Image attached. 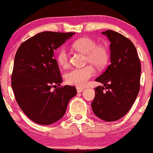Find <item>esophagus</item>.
I'll return each mask as SVG.
<instances>
[{"mask_svg":"<svg viewBox=\"0 0 153 153\" xmlns=\"http://www.w3.org/2000/svg\"><path fill=\"white\" fill-rule=\"evenodd\" d=\"M76 89H77V93H81V92H82L83 91V88H79V87H77Z\"/></svg>","mask_w":153,"mask_h":153,"instance_id":"esophagus-1","label":"esophagus"}]
</instances>
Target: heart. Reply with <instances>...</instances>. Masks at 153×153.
I'll use <instances>...</instances> for the list:
<instances>
[{
    "label": "heart",
    "instance_id": "heart-1",
    "mask_svg": "<svg viewBox=\"0 0 153 153\" xmlns=\"http://www.w3.org/2000/svg\"><path fill=\"white\" fill-rule=\"evenodd\" d=\"M75 50L87 54L86 63H91L98 68H103L109 60V52L103 45H97L92 38L83 37L77 39L72 44ZM56 59L61 66L67 67L70 62L68 50L65 47L59 48ZM95 70L91 65L83 68L71 69L65 74V80L70 85L77 87L85 86L91 77L95 74Z\"/></svg>",
    "mask_w": 153,
    "mask_h": 153
}]
</instances>
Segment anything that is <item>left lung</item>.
Returning <instances> with one entry per match:
<instances>
[{
	"instance_id": "1",
	"label": "left lung",
	"mask_w": 153,
	"mask_h": 153,
	"mask_svg": "<svg viewBox=\"0 0 153 153\" xmlns=\"http://www.w3.org/2000/svg\"><path fill=\"white\" fill-rule=\"evenodd\" d=\"M110 41L111 64L95 79L103 86L95 88L93 111L105 121L119 120L128 113L140 89L141 65L135 46L123 35L102 32Z\"/></svg>"
}]
</instances>
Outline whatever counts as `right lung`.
<instances>
[{
  "label": "right lung",
  "instance_id": "add662e5",
  "mask_svg": "<svg viewBox=\"0 0 153 153\" xmlns=\"http://www.w3.org/2000/svg\"><path fill=\"white\" fill-rule=\"evenodd\" d=\"M74 34L38 33L24 42L15 55L11 77L14 97L22 111L38 124L50 125L60 119L77 94L74 86L56 87L62 77L53 58L54 50Z\"/></svg>",
  "mask_w": 153,
  "mask_h": 153
}]
</instances>
